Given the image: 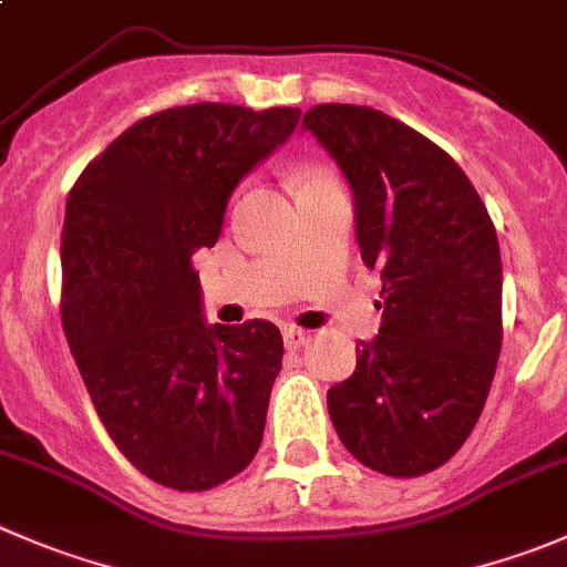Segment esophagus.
Instances as JSON below:
<instances>
[{"label":"esophagus","instance_id":"1","mask_svg":"<svg viewBox=\"0 0 567 567\" xmlns=\"http://www.w3.org/2000/svg\"><path fill=\"white\" fill-rule=\"evenodd\" d=\"M282 338H285V346H288V349H301V346L307 343V332L299 327H285Z\"/></svg>","mask_w":567,"mask_h":567}]
</instances>
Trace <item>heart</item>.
<instances>
[{"label": "heart", "mask_w": 567, "mask_h": 567, "mask_svg": "<svg viewBox=\"0 0 567 567\" xmlns=\"http://www.w3.org/2000/svg\"><path fill=\"white\" fill-rule=\"evenodd\" d=\"M332 185H340L338 177L323 166H305L296 172V188H299V194L318 188H332Z\"/></svg>", "instance_id": "heart-1"}]
</instances>
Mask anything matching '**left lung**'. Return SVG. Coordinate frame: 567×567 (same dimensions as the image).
<instances>
[{
	"mask_svg": "<svg viewBox=\"0 0 567 567\" xmlns=\"http://www.w3.org/2000/svg\"><path fill=\"white\" fill-rule=\"evenodd\" d=\"M301 126L349 179L362 262L382 277V327L329 388V417L365 468L430 474L468 441L496 373V227L454 157L382 110L316 104Z\"/></svg>",
	"mask_w": 567,
	"mask_h": 567,
	"instance_id": "left-lung-1",
	"label": "left lung"
}]
</instances>
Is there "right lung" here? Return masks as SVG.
<instances>
[{
  "mask_svg": "<svg viewBox=\"0 0 567 567\" xmlns=\"http://www.w3.org/2000/svg\"><path fill=\"white\" fill-rule=\"evenodd\" d=\"M299 107L199 102L135 121L65 202L60 318L93 406L152 482L199 493L255 460L282 368L271 321L205 323L190 257Z\"/></svg>",
  "mask_w": 567,
  "mask_h": 567,
  "instance_id": "add662e5",
  "label": "right lung"
}]
</instances>
